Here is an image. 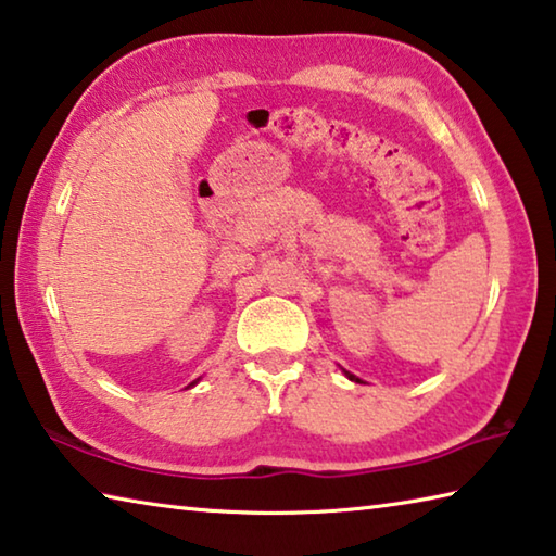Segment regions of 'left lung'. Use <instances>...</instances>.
Masks as SVG:
<instances>
[{
    "mask_svg": "<svg viewBox=\"0 0 556 556\" xmlns=\"http://www.w3.org/2000/svg\"><path fill=\"white\" fill-rule=\"evenodd\" d=\"M348 377H350V379H352V381H359V379H357V377H355V375H350V371H348Z\"/></svg>",
    "mask_w": 556,
    "mask_h": 556,
    "instance_id": "obj_1",
    "label": "left lung"
}]
</instances>
